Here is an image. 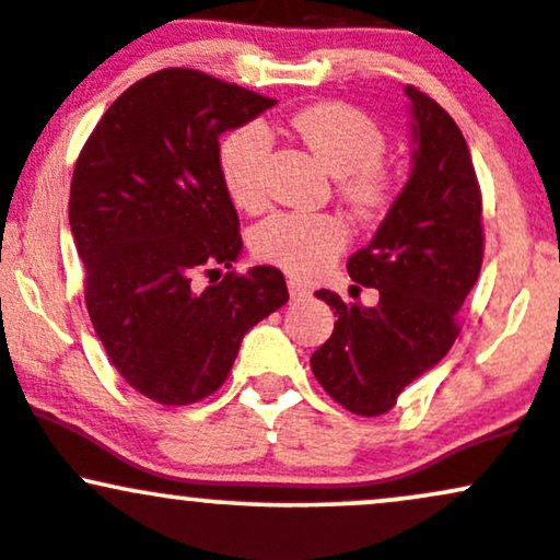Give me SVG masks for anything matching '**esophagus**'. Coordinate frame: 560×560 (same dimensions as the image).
Wrapping results in <instances>:
<instances>
[{
	"mask_svg": "<svg viewBox=\"0 0 560 560\" xmlns=\"http://www.w3.org/2000/svg\"><path fill=\"white\" fill-rule=\"evenodd\" d=\"M287 287H290V294H308L311 292L300 279H290L287 281Z\"/></svg>",
	"mask_w": 560,
	"mask_h": 560,
	"instance_id": "1",
	"label": "esophagus"
}]
</instances>
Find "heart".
Masks as SVG:
<instances>
[{
  "label": "heart",
  "mask_w": 560,
  "mask_h": 560,
  "mask_svg": "<svg viewBox=\"0 0 560 560\" xmlns=\"http://www.w3.org/2000/svg\"><path fill=\"white\" fill-rule=\"evenodd\" d=\"M300 138L337 175V194L361 218H377L393 205L396 177L380 159L388 149L383 127L364 110L346 103H322L292 119ZM268 127L247 121L220 143L218 167L233 205L255 210L266 199L270 156ZM348 244V225L337 214L279 212L260 223L252 236L257 257L292 270L316 273Z\"/></svg>",
  "instance_id": "1"
}]
</instances>
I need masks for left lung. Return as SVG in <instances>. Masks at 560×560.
<instances>
[{
	"label": "left lung",
	"instance_id": "1",
	"mask_svg": "<svg viewBox=\"0 0 560 560\" xmlns=\"http://www.w3.org/2000/svg\"><path fill=\"white\" fill-rule=\"evenodd\" d=\"M415 114V170L388 218L348 260L350 279L374 287V308L318 290L335 331L311 370L340 407L380 417L459 335V308L483 260V205L463 132L433 97L407 88Z\"/></svg>",
	"mask_w": 560,
	"mask_h": 560
}]
</instances>
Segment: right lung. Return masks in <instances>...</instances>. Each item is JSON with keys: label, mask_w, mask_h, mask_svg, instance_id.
Here are the masks:
<instances>
[{"label": "right lung", "mask_w": 560, "mask_h": 560, "mask_svg": "<svg viewBox=\"0 0 560 560\" xmlns=\"http://www.w3.org/2000/svg\"><path fill=\"white\" fill-rule=\"evenodd\" d=\"M273 97L162 69L110 103L77 159L69 223L90 322L125 383L164 407L212 396L244 335L290 300L281 270L226 271L242 252L220 135ZM196 275H210L199 291Z\"/></svg>", "instance_id": "1"}]
</instances>
